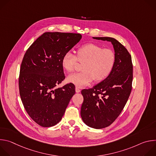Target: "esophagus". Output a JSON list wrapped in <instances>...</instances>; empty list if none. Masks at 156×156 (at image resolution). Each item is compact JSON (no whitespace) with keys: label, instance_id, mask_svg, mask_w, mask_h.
<instances>
[{"label":"esophagus","instance_id":"1","mask_svg":"<svg viewBox=\"0 0 156 156\" xmlns=\"http://www.w3.org/2000/svg\"><path fill=\"white\" fill-rule=\"evenodd\" d=\"M75 91H76V93H80V92L81 91L80 89L78 87H76V88H75Z\"/></svg>","mask_w":156,"mask_h":156}]
</instances>
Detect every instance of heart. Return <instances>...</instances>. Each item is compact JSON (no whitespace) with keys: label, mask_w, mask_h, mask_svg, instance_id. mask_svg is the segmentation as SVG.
Wrapping results in <instances>:
<instances>
[{"label":"heart","mask_w":156,"mask_h":156,"mask_svg":"<svg viewBox=\"0 0 156 156\" xmlns=\"http://www.w3.org/2000/svg\"><path fill=\"white\" fill-rule=\"evenodd\" d=\"M115 61V54L112 50L89 43L78 49L76 56L70 52L65 53L62 58V65L66 72H73L78 62L83 63L82 72L67 78L68 82L81 87L90 84L94 80L100 82L106 79L112 73Z\"/></svg>","instance_id":"heart-1"}]
</instances>
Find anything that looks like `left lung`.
Here are the masks:
<instances>
[{"label": "left lung", "mask_w": 156, "mask_h": 156, "mask_svg": "<svg viewBox=\"0 0 156 156\" xmlns=\"http://www.w3.org/2000/svg\"><path fill=\"white\" fill-rule=\"evenodd\" d=\"M112 44L116 57L110 75L93 88L83 90L81 117L87 126L96 129L112 124L123 109L132 89L133 64L127 49L113 37H93Z\"/></svg>", "instance_id": "left-lung-1"}]
</instances>
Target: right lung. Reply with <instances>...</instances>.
<instances>
[{"instance_id": "add662e5", "label": "right lung", "mask_w": 156, "mask_h": 156, "mask_svg": "<svg viewBox=\"0 0 156 156\" xmlns=\"http://www.w3.org/2000/svg\"><path fill=\"white\" fill-rule=\"evenodd\" d=\"M78 33L46 32L27 51L19 76V91L30 117L39 125H55L64 115L75 93L72 83L56 87L65 76L62 65L63 55L81 39Z\"/></svg>"}]
</instances>
